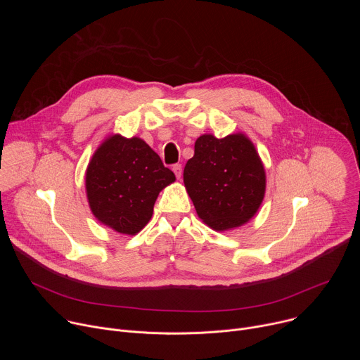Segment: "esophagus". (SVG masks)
I'll list each match as a JSON object with an SVG mask.
<instances>
[{"label":"esophagus","mask_w":360,"mask_h":360,"mask_svg":"<svg viewBox=\"0 0 360 360\" xmlns=\"http://www.w3.org/2000/svg\"><path fill=\"white\" fill-rule=\"evenodd\" d=\"M172 171H174V174L176 175V178L181 179V176H182V165H181V164H175V165L172 167Z\"/></svg>","instance_id":"34e87169"}]
</instances>
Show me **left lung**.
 <instances>
[{"instance_id": "obj_1", "label": "left lung", "mask_w": 360, "mask_h": 360, "mask_svg": "<svg viewBox=\"0 0 360 360\" xmlns=\"http://www.w3.org/2000/svg\"><path fill=\"white\" fill-rule=\"evenodd\" d=\"M184 184L198 217L215 231L242 226L258 212L266 175L252 141L243 134L200 135L184 169Z\"/></svg>"}]
</instances>
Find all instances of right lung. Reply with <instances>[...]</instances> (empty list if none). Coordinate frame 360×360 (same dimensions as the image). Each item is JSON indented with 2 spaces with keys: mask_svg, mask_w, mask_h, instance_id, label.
Instances as JSON below:
<instances>
[{
  "mask_svg": "<svg viewBox=\"0 0 360 360\" xmlns=\"http://www.w3.org/2000/svg\"><path fill=\"white\" fill-rule=\"evenodd\" d=\"M174 181V172L145 141L118 134L98 146L85 174L94 217L125 235L138 233L149 222L160 192Z\"/></svg>",
  "mask_w": 360,
  "mask_h": 360,
  "instance_id": "right-lung-1",
  "label": "right lung"
}]
</instances>
